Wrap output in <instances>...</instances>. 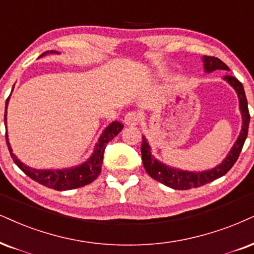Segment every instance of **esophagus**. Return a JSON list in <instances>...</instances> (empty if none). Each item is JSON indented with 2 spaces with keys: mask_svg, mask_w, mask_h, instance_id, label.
<instances>
[{
  "mask_svg": "<svg viewBox=\"0 0 254 254\" xmlns=\"http://www.w3.org/2000/svg\"><path fill=\"white\" fill-rule=\"evenodd\" d=\"M137 122H139V118H137L135 112L127 113L126 117H125V124H126L127 126H136Z\"/></svg>",
  "mask_w": 254,
  "mask_h": 254,
  "instance_id": "1",
  "label": "esophagus"
}]
</instances>
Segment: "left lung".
I'll return each instance as SVG.
<instances>
[{
    "label": "left lung",
    "instance_id": "1",
    "mask_svg": "<svg viewBox=\"0 0 254 254\" xmlns=\"http://www.w3.org/2000/svg\"><path fill=\"white\" fill-rule=\"evenodd\" d=\"M202 64L205 73H212V71L223 69L230 70L226 64L223 61L219 60L218 58L213 56H202ZM223 80L230 84L232 88L236 90L238 99H239V111L242 113V130H240L238 139L234 142L232 148L230 149L226 158L224 159L220 164L211 168V170H205L200 172L193 171H184L180 168L171 167L164 162L159 161L154 155L152 154V148L149 146L148 140L146 136L142 135V145H141V154L143 167L149 177L159 181V183L166 185L174 190H190L196 189V187L202 186V185L211 183L218 178L223 177L232 168V166L236 164L238 156H239L242 148L245 142L247 133H249V125H250V113L249 106H247V99L245 95V90L242 82L231 75H225Z\"/></svg>",
    "mask_w": 254,
    "mask_h": 254
}]
</instances>
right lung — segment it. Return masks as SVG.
I'll use <instances>...</instances> for the list:
<instances>
[{"instance_id":"add662e5","label":"right lung","mask_w":254,"mask_h":254,"mask_svg":"<svg viewBox=\"0 0 254 254\" xmlns=\"http://www.w3.org/2000/svg\"><path fill=\"white\" fill-rule=\"evenodd\" d=\"M47 54H59V53L55 51H49V52L43 53V54H41L39 58L46 56ZM14 86H12V89H14ZM10 95H9L7 101H5V112H4L5 128H7V108L9 105ZM122 128H124V125H122L121 122L119 121L111 122V124L103 129L101 135L99 136L98 142H96L95 146H94L93 153L90 154L89 158L84 162H82V164L74 166V167L64 168V170H36V168L29 167V166H27L26 164H23V162L20 161V159L12 153V148L10 143H9L7 129H5V139H7L8 149L9 152H10L12 160H14L15 164L18 166V168H20L21 171H23L28 177L31 178L33 180H35L36 183L43 185V186L49 187V189H53L55 190H74V189H79V187L86 186V185L93 183V181L99 177L100 172H101L103 153H105L106 146H107V143L109 141H112L113 137H115L119 133L121 132Z\"/></svg>"}]
</instances>
